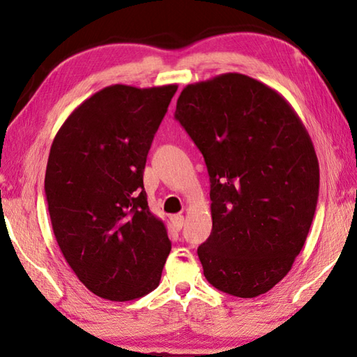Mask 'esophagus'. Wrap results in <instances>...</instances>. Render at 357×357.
<instances>
[{"label": "esophagus", "mask_w": 357, "mask_h": 357, "mask_svg": "<svg viewBox=\"0 0 357 357\" xmlns=\"http://www.w3.org/2000/svg\"><path fill=\"white\" fill-rule=\"evenodd\" d=\"M170 221H172V225H173L174 230H181V229H183V225H184V216L183 215H174V216L170 218Z\"/></svg>", "instance_id": "1"}]
</instances>
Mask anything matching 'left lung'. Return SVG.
Wrapping results in <instances>:
<instances>
[{"mask_svg":"<svg viewBox=\"0 0 357 357\" xmlns=\"http://www.w3.org/2000/svg\"><path fill=\"white\" fill-rule=\"evenodd\" d=\"M174 118L210 176L204 276L238 298L267 293L291 270L316 211L319 162L305 126L282 95L242 73L188 84Z\"/></svg>","mask_w":357,"mask_h":357,"instance_id":"8db88e82","label":"left lung"}]
</instances>
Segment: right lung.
Here are the masks:
<instances>
[{
  "label": "right lung",
  "mask_w": 357,
  "mask_h": 357,
  "mask_svg": "<svg viewBox=\"0 0 357 357\" xmlns=\"http://www.w3.org/2000/svg\"><path fill=\"white\" fill-rule=\"evenodd\" d=\"M178 86L104 87L75 109L52 142L44 190L67 264L109 301L159 285L172 244L151 213L142 173Z\"/></svg>",
  "instance_id": "right-lung-1"
}]
</instances>
